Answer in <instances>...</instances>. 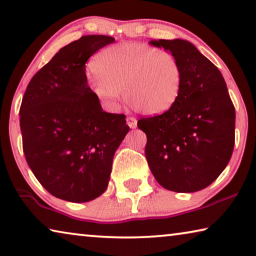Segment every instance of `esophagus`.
<instances>
[{
    "label": "esophagus",
    "mask_w": 256,
    "mask_h": 256,
    "mask_svg": "<svg viewBox=\"0 0 256 256\" xmlns=\"http://www.w3.org/2000/svg\"><path fill=\"white\" fill-rule=\"evenodd\" d=\"M126 124L131 128H136V120L134 118V117L130 116V117H128V118H126Z\"/></svg>",
    "instance_id": "1"
}]
</instances>
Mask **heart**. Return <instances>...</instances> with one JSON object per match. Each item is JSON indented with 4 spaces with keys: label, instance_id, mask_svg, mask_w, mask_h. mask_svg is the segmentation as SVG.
Masks as SVG:
<instances>
[{
    "label": "heart",
    "instance_id": "heart-1",
    "mask_svg": "<svg viewBox=\"0 0 256 256\" xmlns=\"http://www.w3.org/2000/svg\"><path fill=\"white\" fill-rule=\"evenodd\" d=\"M92 68L98 78L90 88L104 108L120 107V92L128 106L144 115L171 108L181 90L182 70L171 52L141 43H122L96 56Z\"/></svg>",
    "mask_w": 256,
    "mask_h": 256
}]
</instances>
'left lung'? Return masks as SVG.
Instances as JSON below:
<instances>
[{"label": "left lung", "mask_w": 256, "mask_h": 256, "mask_svg": "<svg viewBox=\"0 0 256 256\" xmlns=\"http://www.w3.org/2000/svg\"><path fill=\"white\" fill-rule=\"evenodd\" d=\"M178 59L179 96L162 115L138 120L147 136L150 171L165 189L194 192L208 186L228 165L234 146L236 112L222 74L188 40H150Z\"/></svg>", "instance_id": "8db88e82"}]
</instances>
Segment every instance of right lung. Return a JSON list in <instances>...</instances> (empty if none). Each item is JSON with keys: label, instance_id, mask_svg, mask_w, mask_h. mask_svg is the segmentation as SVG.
Segmentation results:
<instances>
[{"label": "right lung", "instance_id": "add662e5", "mask_svg": "<svg viewBox=\"0 0 256 256\" xmlns=\"http://www.w3.org/2000/svg\"><path fill=\"white\" fill-rule=\"evenodd\" d=\"M112 42L85 35L62 48L24 94L19 116L27 164L60 200L85 202L106 192L114 155L130 131L125 115L102 110L85 74L88 58Z\"/></svg>", "mask_w": 256, "mask_h": 256}]
</instances>
